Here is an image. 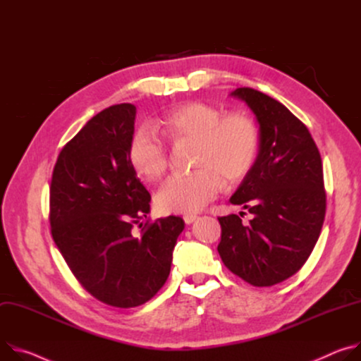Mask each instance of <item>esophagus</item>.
I'll use <instances>...</instances> for the list:
<instances>
[{"label": "esophagus", "instance_id": "obj_1", "mask_svg": "<svg viewBox=\"0 0 361 361\" xmlns=\"http://www.w3.org/2000/svg\"><path fill=\"white\" fill-rule=\"evenodd\" d=\"M197 219V216L196 215H193V214H188V215H185L183 216V221H185V224L186 225H190L192 222H195Z\"/></svg>", "mask_w": 361, "mask_h": 361}]
</instances>
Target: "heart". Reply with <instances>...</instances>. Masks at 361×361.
Listing matches in <instances>:
<instances>
[{"label": "heart", "mask_w": 361, "mask_h": 361, "mask_svg": "<svg viewBox=\"0 0 361 361\" xmlns=\"http://www.w3.org/2000/svg\"><path fill=\"white\" fill-rule=\"evenodd\" d=\"M154 128L173 145H196L192 165L197 169L171 178L156 193L154 205L160 214L201 211L219 193L222 176L229 183L241 180L254 166L259 150V130L250 116H224L202 102L175 107ZM128 153L132 168L146 180L160 179L169 168L168 149L147 128L133 135Z\"/></svg>", "instance_id": "1"}]
</instances>
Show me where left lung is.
I'll use <instances>...</instances> for the list:
<instances>
[{
	"mask_svg": "<svg viewBox=\"0 0 361 361\" xmlns=\"http://www.w3.org/2000/svg\"><path fill=\"white\" fill-rule=\"evenodd\" d=\"M231 96L244 100L259 123V152L231 196L254 218L219 216L218 252L225 267L255 287L294 275L308 259L326 216L323 164L308 129L284 104L250 87Z\"/></svg>",
	"mask_w": 361,
	"mask_h": 361,
	"instance_id": "1",
	"label": "left lung"
}]
</instances>
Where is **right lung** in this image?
<instances>
[{
	"label": "right lung",
	"mask_w": 361,
	"mask_h": 361,
	"mask_svg": "<svg viewBox=\"0 0 361 361\" xmlns=\"http://www.w3.org/2000/svg\"><path fill=\"white\" fill-rule=\"evenodd\" d=\"M136 107L110 106L61 149L50 186L51 235L68 268L99 301L118 308L145 304L164 287L179 216L146 221L150 193L129 160Z\"/></svg>",
	"instance_id": "right-lung-1"
}]
</instances>
